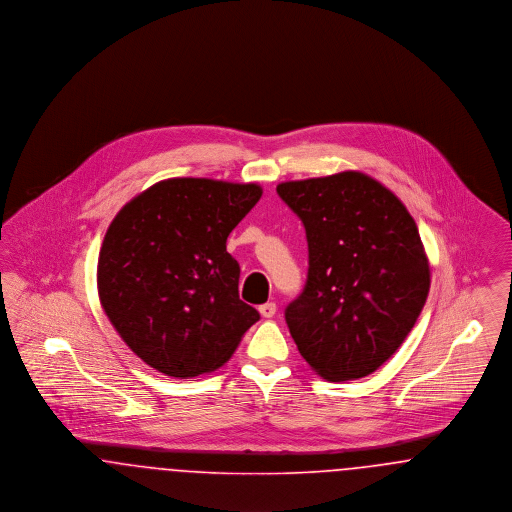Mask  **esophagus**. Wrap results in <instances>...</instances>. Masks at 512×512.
<instances>
[{
	"instance_id": "obj_1",
	"label": "esophagus",
	"mask_w": 512,
	"mask_h": 512,
	"mask_svg": "<svg viewBox=\"0 0 512 512\" xmlns=\"http://www.w3.org/2000/svg\"><path fill=\"white\" fill-rule=\"evenodd\" d=\"M259 313H261V317L263 318H272L276 315V303H265V305H261L259 307Z\"/></svg>"
}]
</instances>
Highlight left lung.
Instances as JSON below:
<instances>
[{
  "label": "left lung",
  "instance_id": "1",
  "mask_svg": "<svg viewBox=\"0 0 512 512\" xmlns=\"http://www.w3.org/2000/svg\"><path fill=\"white\" fill-rule=\"evenodd\" d=\"M301 219L309 274L286 322L301 357L330 382L384 365L413 330L430 292V263L401 199L365 172L276 186Z\"/></svg>",
  "mask_w": 512,
  "mask_h": 512
}]
</instances>
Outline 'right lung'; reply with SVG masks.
<instances>
[{
    "mask_svg": "<svg viewBox=\"0 0 512 512\" xmlns=\"http://www.w3.org/2000/svg\"><path fill=\"white\" fill-rule=\"evenodd\" d=\"M261 195L259 184L169 178L130 199L109 224L99 301L146 365L172 378L213 372L259 320L240 299V265L226 240Z\"/></svg>",
    "mask_w": 512,
    "mask_h": 512,
    "instance_id": "right-lung-1",
    "label": "right lung"
}]
</instances>
